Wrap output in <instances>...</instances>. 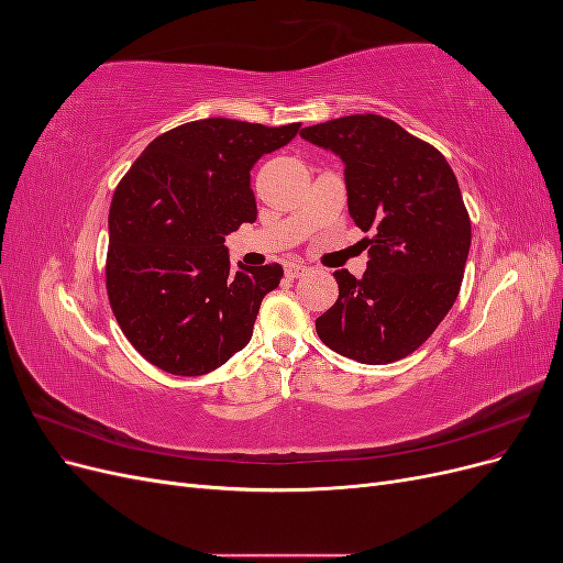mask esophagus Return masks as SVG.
I'll return each instance as SVG.
<instances>
[{
	"label": "esophagus",
	"mask_w": 563,
	"mask_h": 563,
	"mask_svg": "<svg viewBox=\"0 0 563 563\" xmlns=\"http://www.w3.org/2000/svg\"><path fill=\"white\" fill-rule=\"evenodd\" d=\"M305 272H308V265H302V263H286V265H284V275H286L288 279L302 277Z\"/></svg>",
	"instance_id": "esophagus-1"
}]
</instances>
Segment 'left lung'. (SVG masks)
I'll use <instances>...</instances> for the list:
<instances>
[{"instance_id":"8db88e82","label":"left lung","mask_w":563,"mask_h":563,"mask_svg":"<svg viewBox=\"0 0 563 563\" xmlns=\"http://www.w3.org/2000/svg\"><path fill=\"white\" fill-rule=\"evenodd\" d=\"M300 135L345 162L350 216L371 232L364 277L335 272L338 300L317 333L354 362H399L434 333L463 284L472 225L453 168L380 114L331 119Z\"/></svg>"}]
</instances>
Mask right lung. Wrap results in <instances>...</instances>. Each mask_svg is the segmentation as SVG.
Listing matches in <instances>:
<instances>
[{"label": "right lung", "instance_id": "1", "mask_svg": "<svg viewBox=\"0 0 563 563\" xmlns=\"http://www.w3.org/2000/svg\"><path fill=\"white\" fill-rule=\"evenodd\" d=\"M300 124L211 117L157 135L110 203L106 286L129 343L174 376H203L246 347L284 269L230 267L225 234L258 209L251 168Z\"/></svg>", "mask_w": 563, "mask_h": 563}]
</instances>
